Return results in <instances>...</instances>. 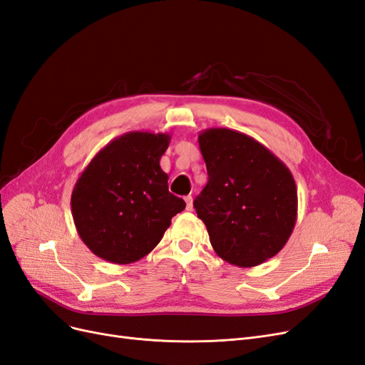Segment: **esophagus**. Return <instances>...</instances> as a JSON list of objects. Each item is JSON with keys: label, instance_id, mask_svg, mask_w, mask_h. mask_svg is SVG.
<instances>
[{"label": "esophagus", "instance_id": "34e87169", "mask_svg": "<svg viewBox=\"0 0 365 365\" xmlns=\"http://www.w3.org/2000/svg\"><path fill=\"white\" fill-rule=\"evenodd\" d=\"M184 201H185V208L190 212V210L193 208V197L189 195V196L184 197Z\"/></svg>", "mask_w": 365, "mask_h": 365}]
</instances>
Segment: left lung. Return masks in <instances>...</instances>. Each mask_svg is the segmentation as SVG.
Returning a JSON list of instances; mask_svg holds the SVG:
<instances>
[{"instance_id": "left-lung-1", "label": "left lung", "mask_w": 365, "mask_h": 365, "mask_svg": "<svg viewBox=\"0 0 365 365\" xmlns=\"http://www.w3.org/2000/svg\"><path fill=\"white\" fill-rule=\"evenodd\" d=\"M208 181L193 202L220 259L250 268L274 257L297 220L291 170L242 132L210 128L197 135Z\"/></svg>"}]
</instances>
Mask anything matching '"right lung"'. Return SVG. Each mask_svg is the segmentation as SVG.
I'll return each instance as SVG.
<instances>
[{
    "label": "right lung",
    "mask_w": 365,
    "mask_h": 365,
    "mask_svg": "<svg viewBox=\"0 0 365 365\" xmlns=\"http://www.w3.org/2000/svg\"><path fill=\"white\" fill-rule=\"evenodd\" d=\"M169 134L126 132L96 153L71 193L74 225L97 257L117 264L155 248L185 202L168 189L160 168Z\"/></svg>",
    "instance_id": "obj_1"
}]
</instances>
